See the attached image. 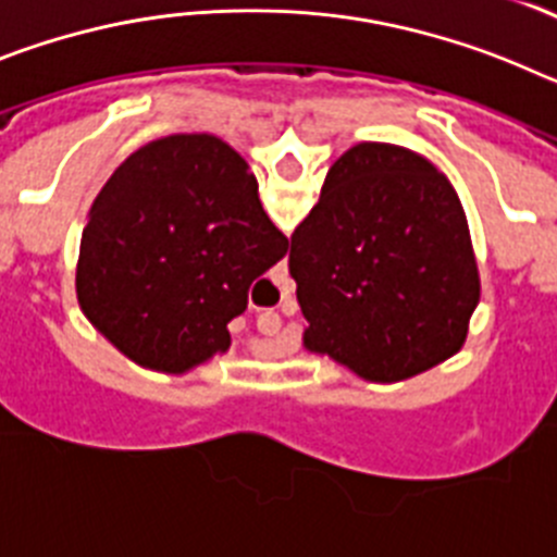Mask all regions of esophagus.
I'll return each mask as SVG.
<instances>
[{"label":"esophagus","instance_id":"1","mask_svg":"<svg viewBox=\"0 0 557 557\" xmlns=\"http://www.w3.org/2000/svg\"><path fill=\"white\" fill-rule=\"evenodd\" d=\"M259 329H262L264 334H275L278 329H282V318H278L275 312L264 314V318H259Z\"/></svg>","mask_w":557,"mask_h":557}]
</instances>
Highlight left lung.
I'll list each match as a JSON object with an SVG mask.
<instances>
[{
  "mask_svg": "<svg viewBox=\"0 0 557 557\" xmlns=\"http://www.w3.org/2000/svg\"><path fill=\"white\" fill-rule=\"evenodd\" d=\"M289 239L304 351L393 385L462 348L480 273L455 186L424 156L354 145Z\"/></svg>",
  "mask_w": 557,
  "mask_h": 557,
  "instance_id": "8db88e82",
  "label": "left lung"
}]
</instances>
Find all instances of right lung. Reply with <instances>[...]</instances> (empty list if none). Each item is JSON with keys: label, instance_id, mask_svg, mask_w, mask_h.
Listing matches in <instances>:
<instances>
[{"label": "right lung", "instance_id": "obj_1", "mask_svg": "<svg viewBox=\"0 0 557 557\" xmlns=\"http://www.w3.org/2000/svg\"><path fill=\"white\" fill-rule=\"evenodd\" d=\"M287 245L234 147L172 133L131 152L88 209L77 304L136 366L178 376L228 351V323Z\"/></svg>", "mask_w": 557, "mask_h": 557}]
</instances>
